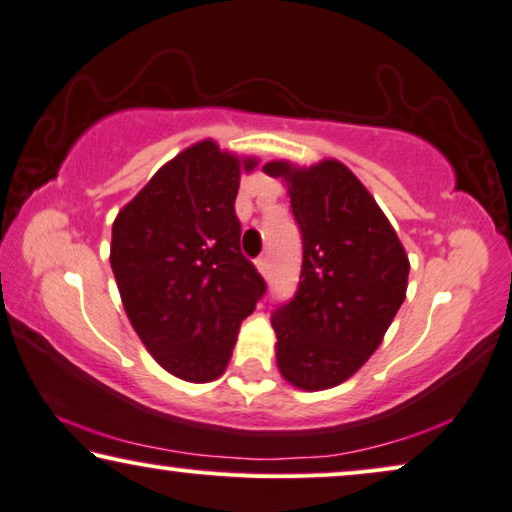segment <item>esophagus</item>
<instances>
[{
  "label": "esophagus",
  "instance_id": "esophagus-1",
  "mask_svg": "<svg viewBox=\"0 0 512 512\" xmlns=\"http://www.w3.org/2000/svg\"><path fill=\"white\" fill-rule=\"evenodd\" d=\"M255 266H257V271L262 273L264 278H269V273H271V264H269V257H259L257 262H255Z\"/></svg>",
  "mask_w": 512,
  "mask_h": 512
}]
</instances>
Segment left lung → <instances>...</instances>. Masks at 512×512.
Here are the masks:
<instances>
[{
    "instance_id": "8db88e82",
    "label": "left lung",
    "mask_w": 512,
    "mask_h": 512,
    "mask_svg": "<svg viewBox=\"0 0 512 512\" xmlns=\"http://www.w3.org/2000/svg\"><path fill=\"white\" fill-rule=\"evenodd\" d=\"M287 185L304 239L299 290L273 313L276 364L306 392L336 387L383 343L406 299L410 262L387 215L338 160L264 164Z\"/></svg>"
}]
</instances>
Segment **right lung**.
<instances>
[{"label": "right lung", "mask_w": 512, "mask_h": 512, "mask_svg": "<svg viewBox=\"0 0 512 512\" xmlns=\"http://www.w3.org/2000/svg\"><path fill=\"white\" fill-rule=\"evenodd\" d=\"M257 162L213 139L192 143L115 215L111 269L127 318L155 362L187 383L225 373L266 290L234 213L241 174Z\"/></svg>", "instance_id": "add662e5"}]
</instances>
